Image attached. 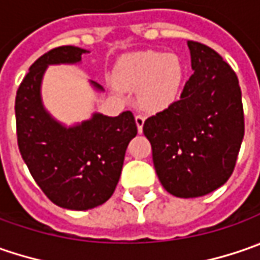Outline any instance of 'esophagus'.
Returning <instances> with one entry per match:
<instances>
[{
    "mask_svg": "<svg viewBox=\"0 0 260 260\" xmlns=\"http://www.w3.org/2000/svg\"><path fill=\"white\" fill-rule=\"evenodd\" d=\"M144 120H145V118H144L142 115H137V116H135V123H137V128H138V132H140V134L142 132Z\"/></svg>",
    "mask_w": 260,
    "mask_h": 260,
    "instance_id": "esophagus-1",
    "label": "esophagus"
}]
</instances>
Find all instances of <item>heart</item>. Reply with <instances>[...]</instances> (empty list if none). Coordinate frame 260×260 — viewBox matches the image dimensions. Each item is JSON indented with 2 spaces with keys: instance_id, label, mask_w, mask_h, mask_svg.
<instances>
[{
  "instance_id": "1",
  "label": "heart",
  "mask_w": 260,
  "mask_h": 260,
  "mask_svg": "<svg viewBox=\"0 0 260 260\" xmlns=\"http://www.w3.org/2000/svg\"><path fill=\"white\" fill-rule=\"evenodd\" d=\"M183 68L179 58L163 52H142L126 58L116 81L122 88L141 90L142 108L158 112L175 103L180 93Z\"/></svg>"
}]
</instances>
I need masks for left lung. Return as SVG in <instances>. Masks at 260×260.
Wrapping results in <instances>:
<instances>
[{
	"mask_svg": "<svg viewBox=\"0 0 260 260\" xmlns=\"http://www.w3.org/2000/svg\"><path fill=\"white\" fill-rule=\"evenodd\" d=\"M192 70L180 99L144 122L163 187L198 198L232 176L244 137L242 90L233 68L209 46L187 40Z\"/></svg>",
	"mask_w": 260,
	"mask_h": 260,
	"instance_id": "1",
	"label": "left lung"
}]
</instances>
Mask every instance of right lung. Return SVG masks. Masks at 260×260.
Instances as JSON below:
<instances>
[{
	"label": "right lung",
	"instance_id": "1",
	"mask_svg": "<svg viewBox=\"0 0 260 260\" xmlns=\"http://www.w3.org/2000/svg\"><path fill=\"white\" fill-rule=\"evenodd\" d=\"M84 52L58 46L43 53L31 63L16 96L18 150L30 175L55 205L75 211L99 207L113 195L126 147L138 132L129 110L115 118L96 113L68 129L45 112L40 81L46 67L78 62Z\"/></svg>",
	"mask_w": 260,
	"mask_h": 260
}]
</instances>
